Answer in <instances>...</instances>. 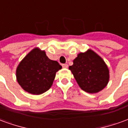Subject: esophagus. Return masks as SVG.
<instances>
[{"instance_id": "obj_1", "label": "esophagus", "mask_w": 128, "mask_h": 128, "mask_svg": "<svg viewBox=\"0 0 128 128\" xmlns=\"http://www.w3.org/2000/svg\"><path fill=\"white\" fill-rule=\"evenodd\" d=\"M62 67H63V68H67V67H68V64H63L62 65Z\"/></svg>"}]
</instances>
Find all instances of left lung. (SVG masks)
<instances>
[{
    "label": "left lung",
    "mask_w": 128,
    "mask_h": 128,
    "mask_svg": "<svg viewBox=\"0 0 128 128\" xmlns=\"http://www.w3.org/2000/svg\"><path fill=\"white\" fill-rule=\"evenodd\" d=\"M68 68L81 88L87 92H98L108 83L109 70L106 64L91 50L80 53Z\"/></svg>",
    "instance_id": "obj_1"
}]
</instances>
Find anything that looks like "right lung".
<instances>
[{"mask_svg": "<svg viewBox=\"0 0 128 128\" xmlns=\"http://www.w3.org/2000/svg\"><path fill=\"white\" fill-rule=\"evenodd\" d=\"M61 68V65L48 58L44 50L34 48L19 64L16 78L25 91L40 94L50 88L56 72Z\"/></svg>", "mask_w": 128, "mask_h": 128, "instance_id": "obj_1", "label": "right lung"}]
</instances>
